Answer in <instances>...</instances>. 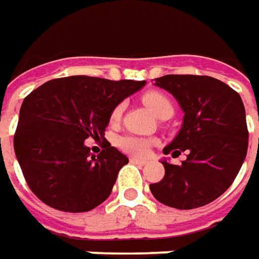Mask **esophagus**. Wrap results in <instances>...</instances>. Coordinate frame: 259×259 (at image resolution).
I'll return each instance as SVG.
<instances>
[{
    "mask_svg": "<svg viewBox=\"0 0 259 259\" xmlns=\"http://www.w3.org/2000/svg\"><path fill=\"white\" fill-rule=\"evenodd\" d=\"M130 160H131V163H134V164H140V165H144L145 164V160H143V158H137V157H131Z\"/></svg>",
    "mask_w": 259,
    "mask_h": 259,
    "instance_id": "34e87169",
    "label": "esophagus"
}]
</instances>
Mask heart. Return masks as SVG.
I'll return each mask as SVG.
<instances>
[{"mask_svg":"<svg viewBox=\"0 0 259 259\" xmlns=\"http://www.w3.org/2000/svg\"><path fill=\"white\" fill-rule=\"evenodd\" d=\"M143 102L145 106L155 115V116H160L167 111H171L173 112V104L171 101L165 96V95L160 94V92H148L143 96ZM122 105H118L112 111V119H118L121 114H122ZM118 147L128 153V154L138 155V157H144L148 154L150 151V145L151 141L143 138V137H135V135H126V137H121L118 138L116 141Z\"/></svg>","mask_w":259,"mask_h":259,"instance_id":"b5f03b06","label":"heart"}]
</instances>
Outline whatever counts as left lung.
Returning <instances> with one entry per match:
<instances>
[{
	"instance_id": "1",
	"label": "left lung",
	"mask_w": 259,
	"mask_h": 259,
	"mask_svg": "<svg viewBox=\"0 0 259 259\" xmlns=\"http://www.w3.org/2000/svg\"><path fill=\"white\" fill-rule=\"evenodd\" d=\"M154 86L173 95L184 112L179 134L163 153L187 157L179 165L163 158L164 179L150 184V190L158 202L176 209L210 203L232 184L246 157L244 102L232 88L210 76L165 75Z\"/></svg>"
}]
</instances>
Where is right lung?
<instances>
[{
  "label": "right lung",
  "instance_id": "right-lung-1",
  "mask_svg": "<svg viewBox=\"0 0 259 259\" xmlns=\"http://www.w3.org/2000/svg\"><path fill=\"white\" fill-rule=\"evenodd\" d=\"M145 80L91 76L53 79L24 99L14 151L25 182L46 204L63 212H88L111 194L128 157L106 141L98 155L85 140L104 138L112 111Z\"/></svg>",
  "mask_w": 259,
  "mask_h": 259
}]
</instances>
